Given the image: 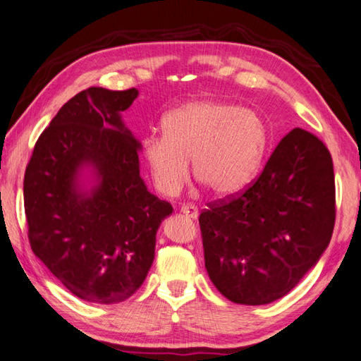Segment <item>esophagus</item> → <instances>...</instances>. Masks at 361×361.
Instances as JSON below:
<instances>
[{"label":"esophagus","mask_w":361,"mask_h":361,"mask_svg":"<svg viewBox=\"0 0 361 361\" xmlns=\"http://www.w3.org/2000/svg\"><path fill=\"white\" fill-rule=\"evenodd\" d=\"M180 211L185 216H188L189 219H197V217H199V209H197V207H194V204H183V207L180 208Z\"/></svg>","instance_id":"esophagus-1"}]
</instances>
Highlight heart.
I'll return each mask as SVG.
<instances>
[{
	"mask_svg": "<svg viewBox=\"0 0 361 361\" xmlns=\"http://www.w3.org/2000/svg\"><path fill=\"white\" fill-rule=\"evenodd\" d=\"M162 137H147L140 158L162 195L181 190L190 171L217 197L235 195L257 175L267 147V126L257 111L228 102L195 100L161 122Z\"/></svg>",
	"mask_w": 361,
	"mask_h": 361,
	"instance_id": "b5f03b06",
	"label": "heart"
}]
</instances>
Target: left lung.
Instances as JSON below:
<instances>
[{
    "instance_id": "1",
    "label": "left lung",
    "mask_w": 361,
    "mask_h": 361,
    "mask_svg": "<svg viewBox=\"0 0 361 361\" xmlns=\"http://www.w3.org/2000/svg\"><path fill=\"white\" fill-rule=\"evenodd\" d=\"M204 267L241 305L286 295L326 252L335 225L334 162L319 139L294 128L241 195L199 217Z\"/></svg>"
}]
</instances>
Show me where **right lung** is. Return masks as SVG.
Returning a JSON list of instances; mask_svg holds the SVG:
<instances>
[{
  "label": "right lung",
  "instance_id": "obj_1",
  "mask_svg": "<svg viewBox=\"0 0 361 361\" xmlns=\"http://www.w3.org/2000/svg\"><path fill=\"white\" fill-rule=\"evenodd\" d=\"M137 95L76 94L40 134L23 181L34 255L76 298L103 305L144 283L159 225L173 211L140 178L142 145L122 118Z\"/></svg>",
  "mask_w": 361,
  "mask_h": 361
}]
</instances>
